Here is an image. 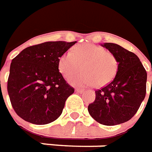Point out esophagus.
I'll list each match as a JSON object with an SVG mask.
<instances>
[{
  "mask_svg": "<svg viewBox=\"0 0 152 152\" xmlns=\"http://www.w3.org/2000/svg\"><path fill=\"white\" fill-rule=\"evenodd\" d=\"M75 91H76V92H78V93H83V92L84 91V90H83V89H80V88H76V89H75Z\"/></svg>",
  "mask_w": 152,
  "mask_h": 152,
  "instance_id": "34e87169",
  "label": "esophagus"
}]
</instances>
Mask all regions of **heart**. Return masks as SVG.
<instances>
[{
	"mask_svg": "<svg viewBox=\"0 0 152 152\" xmlns=\"http://www.w3.org/2000/svg\"><path fill=\"white\" fill-rule=\"evenodd\" d=\"M59 70L65 78L83 69L84 72L69 79L76 87H104L115 77L118 61L105 48L94 44H83L74 48L72 53L63 54L58 62Z\"/></svg>",
	"mask_w": 152,
	"mask_h": 152,
	"instance_id": "obj_1",
	"label": "heart"
}]
</instances>
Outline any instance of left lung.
<instances>
[{
    "label": "left lung",
    "instance_id": "8db88e82",
    "mask_svg": "<svg viewBox=\"0 0 152 152\" xmlns=\"http://www.w3.org/2000/svg\"><path fill=\"white\" fill-rule=\"evenodd\" d=\"M115 56L118 71L111 83L96 91L88 105L90 115L102 124L117 125L129 121L146 96L147 74L139 58L115 43L102 44Z\"/></svg>",
    "mask_w": 152,
    "mask_h": 152
}]
</instances>
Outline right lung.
Masks as SVG:
<instances>
[{"mask_svg": "<svg viewBox=\"0 0 152 152\" xmlns=\"http://www.w3.org/2000/svg\"><path fill=\"white\" fill-rule=\"evenodd\" d=\"M77 42H46L23 49L11 61L7 90L16 114L34 124L58 119L74 89L59 72V58Z\"/></svg>", "mask_w": 152, "mask_h": 152, "instance_id": "right-lung-1", "label": "right lung"}]
</instances>
